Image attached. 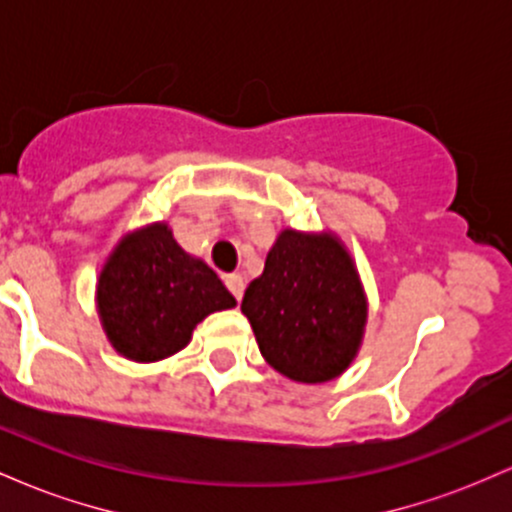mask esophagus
Returning a JSON list of instances; mask_svg holds the SVG:
<instances>
[{"mask_svg": "<svg viewBox=\"0 0 512 512\" xmlns=\"http://www.w3.org/2000/svg\"><path fill=\"white\" fill-rule=\"evenodd\" d=\"M226 286H228V291H231L233 296H236V301H240V298H243V291H245L243 276H240V274H228L226 276Z\"/></svg>", "mask_w": 512, "mask_h": 512, "instance_id": "obj_1", "label": "esophagus"}]
</instances>
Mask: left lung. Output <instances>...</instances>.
Here are the masks:
<instances>
[{"label":"left lung","mask_w":512,"mask_h":512,"mask_svg":"<svg viewBox=\"0 0 512 512\" xmlns=\"http://www.w3.org/2000/svg\"><path fill=\"white\" fill-rule=\"evenodd\" d=\"M240 310L274 370L296 383H327L358 354L368 303L354 260L332 233L286 228L250 281Z\"/></svg>","instance_id":"obj_1"}]
</instances>
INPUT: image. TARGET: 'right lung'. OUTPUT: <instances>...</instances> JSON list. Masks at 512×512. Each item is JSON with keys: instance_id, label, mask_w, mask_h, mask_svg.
Here are the masks:
<instances>
[{"instance_id": "right-lung-1", "label": "right lung", "mask_w": 512, "mask_h": 512, "mask_svg": "<svg viewBox=\"0 0 512 512\" xmlns=\"http://www.w3.org/2000/svg\"><path fill=\"white\" fill-rule=\"evenodd\" d=\"M96 301L110 344L139 363L178 354L204 317L236 305L214 269L175 243L168 223L117 243L98 276Z\"/></svg>"}]
</instances>
